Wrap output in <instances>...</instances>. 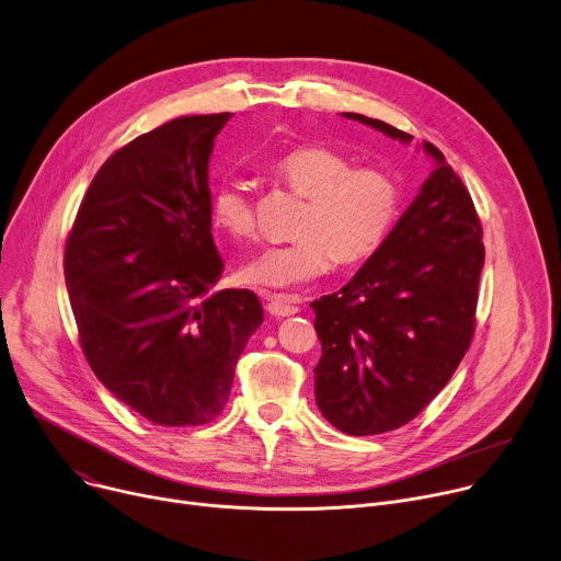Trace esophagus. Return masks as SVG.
Here are the masks:
<instances>
[{
    "label": "esophagus",
    "instance_id": "obj_1",
    "mask_svg": "<svg viewBox=\"0 0 561 561\" xmlns=\"http://www.w3.org/2000/svg\"><path fill=\"white\" fill-rule=\"evenodd\" d=\"M268 300V313L271 316H279V318H286V316H295L297 311H300V307H297V297H290V295H264Z\"/></svg>",
    "mask_w": 561,
    "mask_h": 561
}]
</instances>
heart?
<instances>
[{
    "label": "heart",
    "mask_w": 561,
    "mask_h": 561,
    "mask_svg": "<svg viewBox=\"0 0 561 561\" xmlns=\"http://www.w3.org/2000/svg\"><path fill=\"white\" fill-rule=\"evenodd\" d=\"M275 178L295 196L307 198L297 241L268 248L243 268V279L259 288H290L324 275L331 264L352 266L375 254L388 239L401 186L381 167H356V160L329 146L307 144L284 153ZM220 230L237 241L256 239L250 194L239 182H222L211 201Z\"/></svg>",
    "instance_id": "b5f03b06"
}]
</instances>
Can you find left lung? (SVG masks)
<instances>
[{
    "mask_svg": "<svg viewBox=\"0 0 561 561\" xmlns=\"http://www.w3.org/2000/svg\"><path fill=\"white\" fill-rule=\"evenodd\" d=\"M347 119L410 144L386 122ZM435 171L397 226L339 293L311 302L322 356L316 403L347 435L394 431L449 383L476 331L484 264L473 201L439 148L424 141Z\"/></svg>",
    "mask_w": 561,
    "mask_h": 561,
    "instance_id": "1",
    "label": "left lung"
}]
</instances>
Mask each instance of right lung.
Listing matches in <instances>:
<instances>
[{
    "instance_id": "1",
    "label": "right lung",
    "mask_w": 561,
    "mask_h": 561,
    "mask_svg": "<svg viewBox=\"0 0 561 561\" xmlns=\"http://www.w3.org/2000/svg\"><path fill=\"white\" fill-rule=\"evenodd\" d=\"M230 117H180L112 153L65 245V284L92 371L158 426L218 417L264 322L252 290L211 293L222 261L207 167Z\"/></svg>"
}]
</instances>
